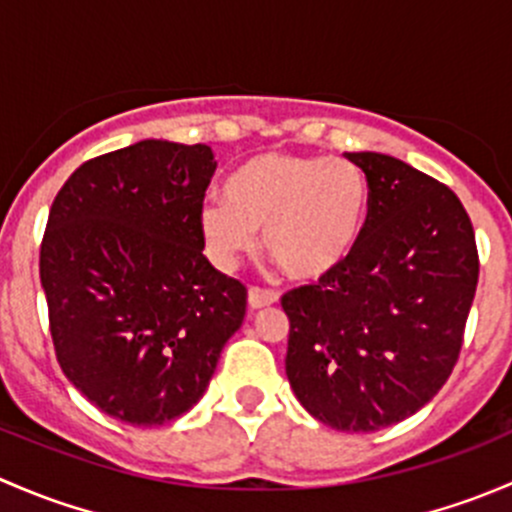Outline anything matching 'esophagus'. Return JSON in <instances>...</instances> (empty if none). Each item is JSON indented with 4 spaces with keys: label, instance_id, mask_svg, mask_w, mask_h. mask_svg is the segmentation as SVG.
I'll list each match as a JSON object with an SVG mask.
<instances>
[{
    "label": "esophagus",
    "instance_id": "obj_1",
    "mask_svg": "<svg viewBox=\"0 0 512 512\" xmlns=\"http://www.w3.org/2000/svg\"><path fill=\"white\" fill-rule=\"evenodd\" d=\"M277 302V294L275 292H267V289H260V287H250V292H247V307L255 312V309H262V307H270V304Z\"/></svg>",
    "mask_w": 512,
    "mask_h": 512
}]
</instances>
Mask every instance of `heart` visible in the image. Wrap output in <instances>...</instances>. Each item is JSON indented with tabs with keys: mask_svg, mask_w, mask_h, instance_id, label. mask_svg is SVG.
<instances>
[{
	"mask_svg": "<svg viewBox=\"0 0 512 512\" xmlns=\"http://www.w3.org/2000/svg\"><path fill=\"white\" fill-rule=\"evenodd\" d=\"M369 210V183L354 163L327 156L262 153L225 183V200L200 208V235L210 260L232 270L257 247L292 282L317 285L354 255Z\"/></svg>",
	"mask_w": 512,
	"mask_h": 512,
	"instance_id": "heart-1",
	"label": "heart"
}]
</instances>
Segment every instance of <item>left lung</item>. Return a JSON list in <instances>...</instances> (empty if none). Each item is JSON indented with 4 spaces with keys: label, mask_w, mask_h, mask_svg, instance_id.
Masks as SVG:
<instances>
[{
    "label": "left lung",
    "mask_w": 512,
    "mask_h": 512,
    "mask_svg": "<svg viewBox=\"0 0 512 512\" xmlns=\"http://www.w3.org/2000/svg\"><path fill=\"white\" fill-rule=\"evenodd\" d=\"M369 183L354 255L282 297L287 379L299 404L337 431L399 423L456 366L478 285L471 218L448 185L384 153H344Z\"/></svg>",
    "instance_id": "1"
}]
</instances>
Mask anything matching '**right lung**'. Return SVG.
Listing matches in <instances>:
<instances>
[{
    "label": "right lung",
    "instance_id": "right-lung-1",
    "mask_svg": "<svg viewBox=\"0 0 512 512\" xmlns=\"http://www.w3.org/2000/svg\"><path fill=\"white\" fill-rule=\"evenodd\" d=\"M210 146L141 141L86 160L56 193L39 252L56 361L103 414L163 426L193 409L247 289L203 255Z\"/></svg>",
    "mask_w": 512,
    "mask_h": 512
}]
</instances>
